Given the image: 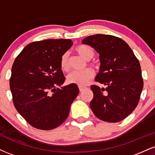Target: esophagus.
Returning a JSON list of instances; mask_svg holds the SVG:
<instances>
[{
    "label": "esophagus",
    "mask_w": 155,
    "mask_h": 155,
    "mask_svg": "<svg viewBox=\"0 0 155 155\" xmlns=\"http://www.w3.org/2000/svg\"><path fill=\"white\" fill-rule=\"evenodd\" d=\"M84 89H85L84 87H81V86H79V89L80 92H82V91H83Z\"/></svg>",
    "instance_id": "obj_1"
}]
</instances>
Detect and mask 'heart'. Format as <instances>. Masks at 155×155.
I'll return each mask as SVG.
<instances>
[{"instance_id": "b5f03b06", "label": "heart", "mask_w": 155, "mask_h": 155, "mask_svg": "<svg viewBox=\"0 0 155 155\" xmlns=\"http://www.w3.org/2000/svg\"><path fill=\"white\" fill-rule=\"evenodd\" d=\"M76 51L82 58L86 61H89L94 57V52L91 47L88 45L78 46ZM61 68L63 71L68 70V54L66 53L62 55L61 58ZM94 76V71L91 68H85L81 71H74L67 76V81L70 84H75L79 86H84Z\"/></svg>"}]
</instances>
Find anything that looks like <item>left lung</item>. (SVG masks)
I'll use <instances>...</instances> for the list:
<instances>
[{
    "label": "left lung",
    "mask_w": 155,
    "mask_h": 155,
    "mask_svg": "<svg viewBox=\"0 0 155 155\" xmlns=\"http://www.w3.org/2000/svg\"><path fill=\"white\" fill-rule=\"evenodd\" d=\"M82 43L100 55V71L95 80L106 88L92 85L90 107L100 120L116 123L128 116L139 103L143 82L139 60L129 45L119 37L91 35Z\"/></svg>",
    "instance_id": "8db88e82"
}]
</instances>
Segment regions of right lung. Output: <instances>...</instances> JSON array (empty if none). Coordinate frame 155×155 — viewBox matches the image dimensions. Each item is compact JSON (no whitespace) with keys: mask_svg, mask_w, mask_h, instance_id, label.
Wrapping results in <instances>:
<instances>
[{"mask_svg":"<svg viewBox=\"0 0 155 155\" xmlns=\"http://www.w3.org/2000/svg\"><path fill=\"white\" fill-rule=\"evenodd\" d=\"M72 45L68 39L31 42L15 59L10 79L13 102L33 127L51 130L68 118L79 90L75 84L61 87L66 79L60 63Z\"/></svg>","mask_w":155,"mask_h":155,"instance_id":"add662e5","label":"right lung"}]
</instances>
